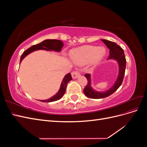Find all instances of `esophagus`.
<instances>
[{
    "label": "esophagus",
    "instance_id": "obj_1",
    "mask_svg": "<svg viewBox=\"0 0 147 147\" xmlns=\"http://www.w3.org/2000/svg\"><path fill=\"white\" fill-rule=\"evenodd\" d=\"M80 76V74L78 72V71L77 70H75L72 73V77L73 78H77L78 77H79Z\"/></svg>",
    "mask_w": 147,
    "mask_h": 147
}]
</instances>
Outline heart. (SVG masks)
<instances>
[{
  "label": "heart",
  "mask_w": 147,
  "mask_h": 147,
  "mask_svg": "<svg viewBox=\"0 0 147 147\" xmlns=\"http://www.w3.org/2000/svg\"><path fill=\"white\" fill-rule=\"evenodd\" d=\"M106 54L107 50L104 47L86 45L72 50L70 56L78 64L89 63L91 65H96L104 59Z\"/></svg>",
  "instance_id": "obj_1"
}]
</instances>
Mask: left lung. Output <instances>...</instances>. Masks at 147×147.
Masks as SVG:
<instances>
[{
    "mask_svg": "<svg viewBox=\"0 0 147 147\" xmlns=\"http://www.w3.org/2000/svg\"><path fill=\"white\" fill-rule=\"evenodd\" d=\"M101 40L105 44L110 50V56L108 59H113L117 61L119 67L118 75L117 80L113 84V85L108 90H106L105 91H97L94 90L91 86V74H86L84 75L88 80V83L86 87L84 88L83 92L87 97L91 99L105 98V97L112 94L121 85L124 76V73H125L126 60L123 49L115 42L105 39H101Z\"/></svg>",
    "mask_w": 147,
    "mask_h": 147,
    "instance_id": "obj_1",
    "label": "left lung"
}]
</instances>
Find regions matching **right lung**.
<instances>
[{
  "mask_svg": "<svg viewBox=\"0 0 147 147\" xmlns=\"http://www.w3.org/2000/svg\"><path fill=\"white\" fill-rule=\"evenodd\" d=\"M64 46V43L61 40H55V39H47L45 40L42 42L37 45H33L28 50H26L23 53L22 56H21L20 58V63L21 61L24 57L28 56L30 53L34 52L37 50H47V51H55L57 52L61 51L62 48ZM72 78L71 76V74L70 73L66 74L65 77H64L63 81H62L61 86L59 91H57L56 94L52 96L50 98H49L46 100H40V101L43 102H54L56 100H57L60 99L63 96L64 93L65 92L67 84L68 82L70 80H72Z\"/></svg>",
  "mask_w": 147,
  "mask_h": 147,
  "instance_id": "obj_1",
  "label": "right lung"
}]
</instances>
